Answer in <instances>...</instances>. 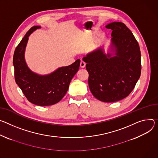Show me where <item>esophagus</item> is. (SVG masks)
<instances>
[{
  "label": "esophagus",
  "mask_w": 158,
  "mask_h": 158,
  "mask_svg": "<svg viewBox=\"0 0 158 158\" xmlns=\"http://www.w3.org/2000/svg\"><path fill=\"white\" fill-rule=\"evenodd\" d=\"M85 66V63L84 61L81 60V63H80V67H81V68H84Z\"/></svg>",
  "instance_id": "34e87169"
}]
</instances>
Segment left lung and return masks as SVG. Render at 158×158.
<instances>
[{
    "label": "left lung",
    "mask_w": 158,
    "mask_h": 158,
    "mask_svg": "<svg viewBox=\"0 0 158 158\" xmlns=\"http://www.w3.org/2000/svg\"><path fill=\"white\" fill-rule=\"evenodd\" d=\"M106 27L112 30L116 56L106 55L100 47L82 59L91 93L99 101L111 103L126 98L134 89L141 73V55L137 41L124 23L113 22Z\"/></svg>",
    "instance_id": "8db88e82"
}]
</instances>
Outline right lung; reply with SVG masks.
<instances>
[{"instance_id":"obj_1","label":"right lung","mask_w":158,"mask_h":158,"mask_svg":"<svg viewBox=\"0 0 158 158\" xmlns=\"http://www.w3.org/2000/svg\"><path fill=\"white\" fill-rule=\"evenodd\" d=\"M40 26H33L16 47L13 56L16 84L30 102L38 106H50L59 102L69 89L70 81L79 70L81 60L62 67L47 76H39L26 65L24 53L28 36Z\"/></svg>"}]
</instances>
